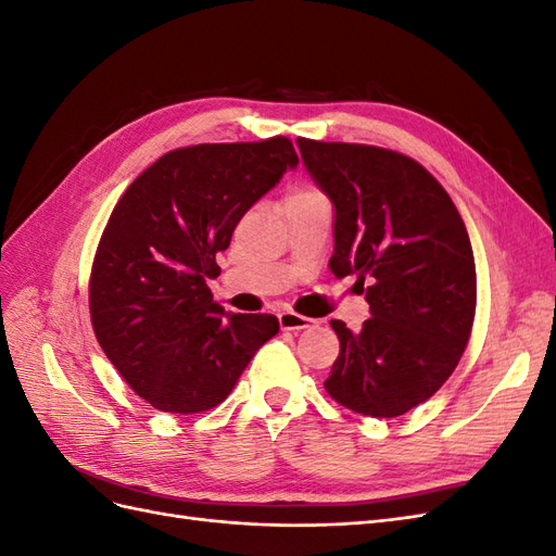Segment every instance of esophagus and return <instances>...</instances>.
<instances>
[{
    "label": "esophagus",
    "mask_w": 556,
    "mask_h": 556,
    "mask_svg": "<svg viewBox=\"0 0 556 556\" xmlns=\"http://www.w3.org/2000/svg\"><path fill=\"white\" fill-rule=\"evenodd\" d=\"M278 323H280V329H285V331L311 329V327L317 325L315 319H311V317H306V315H299V313H294V311H282V313L278 315Z\"/></svg>",
    "instance_id": "1"
}]
</instances>
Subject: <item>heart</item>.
I'll use <instances>...</instances> for the list:
<instances>
[{
	"instance_id": "obj_1",
	"label": "heart",
	"mask_w": 556,
	"mask_h": 556,
	"mask_svg": "<svg viewBox=\"0 0 556 556\" xmlns=\"http://www.w3.org/2000/svg\"><path fill=\"white\" fill-rule=\"evenodd\" d=\"M311 197H323V194H317L315 190H301V192H296L292 199H311Z\"/></svg>"
}]
</instances>
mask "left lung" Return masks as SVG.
<instances>
[{
	"label": "left lung",
	"instance_id": "left-lung-1",
	"mask_svg": "<svg viewBox=\"0 0 556 556\" xmlns=\"http://www.w3.org/2000/svg\"><path fill=\"white\" fill-rule=\"evenodd\" d=\"M308 174L336 208V278L366 282L371 317L341 319L325 390L368 417L425 403L457 368L476 317V260L457 206L422 164L364 143L296 139Z\"/></svg>",
	"mask_w": 556,
	"mask_h": 556
}]
</instances>
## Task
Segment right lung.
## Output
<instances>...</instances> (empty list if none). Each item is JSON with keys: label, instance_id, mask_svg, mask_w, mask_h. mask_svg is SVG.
Returning <instances> with one entry per match:
<instances>
[{"label": "right lung", "instance_id": "add662e5", "mask_svg": "<svg viewBox=\"0 0 556 556\" xmlns=\"http://www.w3.org/2000/svg\"><path fill=\"white\" fill-rule=\"evenodd\" d=\"M299 157L290 139L199 143L162 155L117 201L90 276L99 345L125 382L164 413L223 403L276 315L227 313L208 280L245 211Z\"/></svg>", "mask_w": 556, "mask_h": 556}]
</instances>
